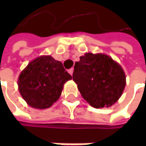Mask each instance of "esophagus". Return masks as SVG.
Returning a JSON list of instances; mask_svg holds the SVG:
<instances>
[{
    "label": "esophagus",
    "mask_w": 146,
    "mask_h": 146,
    "mask_svg": "<svg viewBox=\"0 0 146 146\" xmlns=\"http://www.w3.org/2000/svg\"><path fill=\"white\" fill-rule=\"evenodd\" d=\"M68 73H70L71 75L73 74V68H70V69H68Z\"/></svg>",
    "instance_id": "obj_1"
}]
</instances>
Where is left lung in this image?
<instances>
[{
    "label": "left lung",
    "mask_w": 146,
    "mask_h": 146,
    "mask_svg": "<svg viewBox=\"0 0 146 146\" xmlns=\"http://www.w3.org/2000/svg\"><path fill=\"white\" fill-rule=\"evenodd\" d=\"M73 79L83 98L95 108L113 105L126 84L121 66L104 54L86 53L80 56L74 65Z\"/></svg>",
    "instance_id": "8db88e82"
}]
</instances>
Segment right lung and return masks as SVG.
<instances>
[{"label":"right lung","instance_id":"1","mask_svg":"<svg viewBox=\"0 0 146 146\" xmlns=\"http://www.w3.org/2000/svg\"><path fill=\"white\" fill-rule=\"evenodd\" d=\"M71 78L61 62L42 56L29 63L17 83L21 96L30 106L45 109L59 99L63 84Z\"/></svg>","mask_w":146,"mask_h":146}]
</instances>
